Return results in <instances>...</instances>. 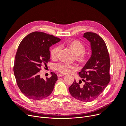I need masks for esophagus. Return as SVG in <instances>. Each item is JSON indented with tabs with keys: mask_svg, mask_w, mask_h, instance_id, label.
<instances>
[{
	"mask_svg": "<svg viewBox=\"0 0 126 126\" xmlns=\"http://www.w3.org/2000/svg\"><path fill=\"white\" fill-rule=\"evenodd\" d=\"M57 75H58V77H62V76H64L65 74H58Z\"/></svg>",
	"mask_w": 126,
	"mask_h": 126,
	"instance_id": "1",
	"label": "esophagus"
}]
</instances>
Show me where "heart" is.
<instances>
[{"label":"heart","mask_w":126,"mask_h":126,"mask_svg":"<svg viewBox=\"0 0 126 126\" xmlns=\"http://www.w3.org/2000/svg\"><path fill=\"white\" fill-rule=\"evenodd\" d=\"M65 45L69 49L74 55H75L76 61L82 65H85L88 62V57L85 54L86 47L79 40L69 41L65 43ZM59 53V48L58 47H53L50 50V56L53 60L57 59ZM55 69L63 74L69 73L72 70L75 69V67L73 65H69L60 63L57 64Z\"/></svg>","instance_id":"1"}]
</instances>
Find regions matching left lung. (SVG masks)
<instances>
[{"mask_svg": "<svg viewBox=\"0 0 126 126\" xmlns=\"http://www.w3.org/2000/svg\"><path fill=\"white\" fill-rule=\"evenodd\" d=\"M83 37L90 43L92 50L90 58L79 73L85 83L80 87L81 80L77 83L74 80L69 90L76 99L89 102L97 98L108 85L110 62L107 46L102 38L93 32L85 33Z\"/></svg>", "mask_w": 126, "mask_h": 126, "instance_id": "1", "label": "left lung"}]
</instances>
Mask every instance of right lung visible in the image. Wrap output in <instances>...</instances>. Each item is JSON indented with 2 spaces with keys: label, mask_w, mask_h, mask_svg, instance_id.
Instances as JSON below:
<instances>
[{
  "label": "right lung",
  "mask_w": 126,
  "mask_h": 126,
  "mask_svg": "<svg viewBox=\"0 0 126 126\" xmlns=\"http://www.w3.org/2000/svg\"><path fill=\"white\" fill-rule=\"evenodd\" d=\"M61 39L41 32L30 33L21 41L15 55L14 73L21 92L27 97L40 100L49 96L57 80V76L45 80L39 74L41 67L50 61V47Z\"/></svg>",
  "instance_id": "1"
}]
</instances>
